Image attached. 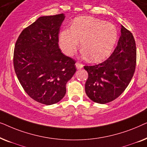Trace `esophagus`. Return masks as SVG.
Masks as SVG:
<instances>
[{"label": "esophagus", "instance_id": "esophagus-1", "mask_svg": "<svg viewBox=\"0 0 147 147\" xmlns=\"http://www.w3.org/2000/svg\"><path fill=\"white\" fill-rule=\"evenodd\" d=\"M76 68H77V69H80L84 67V65H82V64L80 63L79 62H77V63H76Z\"/></svg>", "mask_w": 147, "mask_h": 147}]
</instances>
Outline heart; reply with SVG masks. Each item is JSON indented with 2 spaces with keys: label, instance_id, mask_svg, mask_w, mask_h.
<instances>
[{
  "label": "heart",
  "instance_id": "heart-1",
  "mask_svg": "<svg viewBox=\"0 0 147 147\" xmlns=\"http://www.w3.org/2000/svg\"><path fill=\"white\" fill-rule=\"evenodd\" d=\"M118 37L113 24L90 17L74 19L71 28L62 29L59 35L60 49L67 55H72L81 43V53L90 57L92 61H100L111 53Z\"/></svg>",
  "mask_w": 147,
  "mask_h": 147
}]
</instances>
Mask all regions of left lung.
Listing matches in <instances>:
<instances>
[{
    "instance_id": "obj_1",
    "label": "left lung",
    "mask_w": 147,
    "mask_h": 147,
    "mask_svg": "<svg viewBox=\"0 0 147 147\" xmlns=\"http://www.w3.org/2000/svg\"><path fill=\"white\" fill-rule=\"evenodd\" d=\"M136 61L133 35L121 25V35L112 55L98 65L84 66L88 73L85 91L90 99L96 103L106 104L117 98L132 78Z\"/></svg>"
}]
</instances>
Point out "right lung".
Listing matches in <instances>:
<instances>
[{
    "mask_svg": "<svg viewBox=\"0 0 147 147\" xmlns=\"http://www.w3.org/2000/svg\"><path fill=\"white\" fill-rule=\"evenodd\" d=\"M64 14L44 16L20 34L14 50L18 80L27 94L45 105L59 102L66 84L76 71V61L61 53L58 45Z\"/></svg>",
    "mask_w": 147,
    "mask_h": 147,
    "instance_id": "add662e5",
    "label": "right lung"
}]
</instances>
